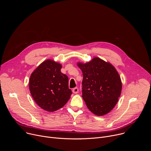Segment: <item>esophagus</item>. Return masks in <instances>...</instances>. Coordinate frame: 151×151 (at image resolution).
<instances>
[{"mask_svg": "<svg viewBox=\"0 0 151 151\" xmlns=\"http://www.w3.org/2000/svg\"><path fill=\"white\" fill-rule=\"evenodd\" d=\"M72 92H73L74 94H77V93H78V92H79V89H78L77 87H76V88H73V89L72 90Z\"/></svg>", "mask_w": 151, "mask_h": 151, "instance_id": "1", "label": "esophagus"}]
</instances>
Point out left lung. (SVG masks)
<instances>
[{
	"label": "left lung",
	"mask_w": 151,
	"mask_h": 151,
	"mask_svg": "<svg viewBox=\"0 0 151 151\" xmlns=\"http://www.w3.org/2000/svg\"><path fill=\"white\" fill-rule=\"evenodd\" d=\"M82 72V98L88 109L97 116L110 112L121 96L122 82L109 62L94 57L88 63L78 62Z\"/></svg>",
	"instance_id": "obj_1"
}]
</instances>
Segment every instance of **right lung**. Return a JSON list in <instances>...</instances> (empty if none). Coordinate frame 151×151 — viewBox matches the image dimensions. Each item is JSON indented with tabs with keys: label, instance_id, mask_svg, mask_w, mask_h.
Returning <instances> with one entry per match:
<instances>
[{
	"label": "right lung",
	"instance_id": "obj_1",
	"mask_svg": "<svg viewBox=\"0 0 151 151\" xmlns=\"http://www.w3.org/2000/svg\"><path fill=\"white\" fill-rule=\"evenodd\" d=\"M61 64L48 59L30 75L29 90L36 104L48 112L55 111L66 104L72 94L68 77L61 72Z\"/></svg>",
	"mask_w": 151,
	"mask_h": 151
}]
</instances>
